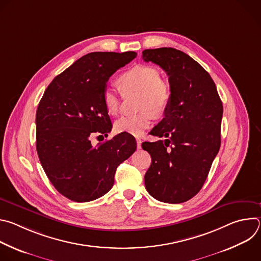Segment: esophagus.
I'll use <instances>...</instances> for the list:
<instances>
[{
  "label": "esophagus",
  "instance_id": "esophagus-1",
  "mask_svg": "<svg viewBox=\"0 0 261 261\" xmlns=\"http://www.w3.org/2000/svg\"><path fill=\"white\" fill-rule=\"evenodd\" d=\"M136 142H137V147L140 148V147H141V142H142V140H141L140 138H136Z\"/></svg>",
  "mask_w": 261,
  "mask_h": 261
}]
</instances>
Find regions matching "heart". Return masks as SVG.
I'll use <instances>...</instances> for the list:
<instances>
[{
	"mask_svg": "<svg viewBox=\"0 0 261 261\" xmlns=\"http://www.w3.org/2000/svg\"><path fill=\"white\" fill-rule=\"evenodd\" d=\"M120 82L124 90L140 92L136 114L122 116L116 123L118 132L139 136L150 127L154 115L162 116L169 106L171 91L167 83L161 80L160 72L146 65H136L124 72ZM103 103L109 115H117L120 110V93L114 86H106L103 91Z\"/></svg>",
	"mask_w": 261,
	"mask_h": 261,
	"instance_id": "obj_1",
	"label": "heart"
}]
</instances>
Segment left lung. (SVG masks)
<instances>
[{"instance_id":"obj_1","label":"left lung","mask_w":261,"mask_h":261,"mask_svg":"<svg viewBox=\"0 0 261 261\" xmlns=\"http://www.w3.org/2000/svg\"><path fill=\"white\" fill-rule=\"evenodd\" d=\"M142 59L166 72L171 91L163 120L150 132L165 139L141 144L152 157L145 189L159 201L185 202L200 191L219 152L222 101L210 74L187 54L161 47L143 50Z\"/></svg>"}]
</instances>
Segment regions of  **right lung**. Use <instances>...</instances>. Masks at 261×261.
I'll use <instances>...</instances> for the list:
<instances>
[{"instance_id":"obj_1","label":"right lung","mask_w":261,"mask_h":261,"mask_svg":"<svg viewBox=\"0 0 261 261\" xmlns=\"http://www.w3.org/2000/svg\"><path fill=\"white\" fill-rule=\"evenodd\" d=\"M134 51L91 53L49 84L36 113V148L54 187L76 202L95 200L113 188L118 166L136 150L135 138L121 133L94 146L113 125L103 91L113 74L130 63Z\"/></svg>"}]
</instances>
